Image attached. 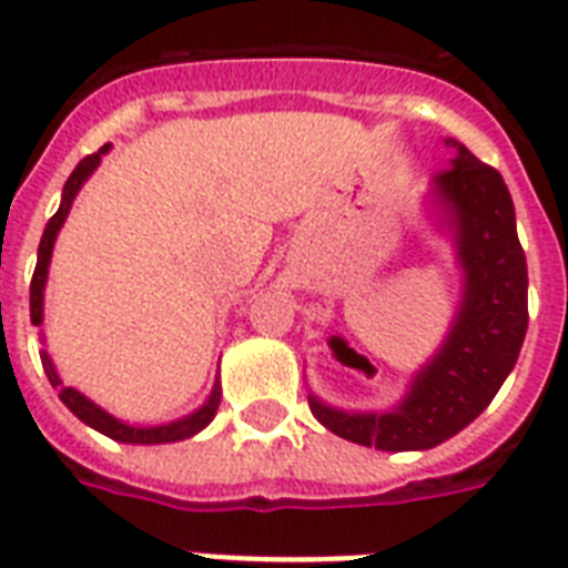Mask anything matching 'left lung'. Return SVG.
<instances>
[{"label":"left lung","instance_id":"left-lung-1","mask_svg":"<svg viewBox=\"0 0 568 568\" xmlns=\"http://www.w3.org/2000/svg\"><path fill=\"white\" fill-rule=\"evenodd\" d=\"M452 166L430 179L428 205L455 243L464 293L452 328L405 398L389 410H339L307 396L337 437L378 452H425L478 419L516 366L528 331V263L516 211L498 170L448 138Z\"/></svg>","mask_w":568,"mask_h":568}]
</instances>
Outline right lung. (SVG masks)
I'll return each instance as SVG.
<instances>
[{
	"mask_svg": "<svg viewBox=\"0 0 568 568\" xmlns=\"http://www.w3.org/2000/svg\"><path fill=\"white\" fill-rule=\"evenodd\" d=\"M111 146H102L97 155H88L75 170H72V175L67 179V184H63L61 207H58V213L47 222V231H43V237H40L38 266H34V278H31V322H34V325H43V290H47L49 263H52V248L54 240H58V231H61L63 220H67V213H70L75 196H79L81 184L97 172L99 161H102V155ZM43 369H47L52 387H58V396H61L63 405L70 407L84 425H90V428L104 434V437L116 439V443H131V446H161V443H179V439L193 437V434H199V430L211 425L222 398V387L220 381H216L211 389V396H207V402L199 407V410L187 413V416H181V419L175 422H163V425H129V422L116 419V416H111L108 410H102L97 402H90V398L84 396V393H79L75 387H63V381L58 378V372H54L52 366V357H49L47 352H43Z\"/></svg>",
	"mask_w": 568,
	"mask_h": 568,
	"instance_id": "add662e5",
	"label": "right lung"
}]
</instances>
